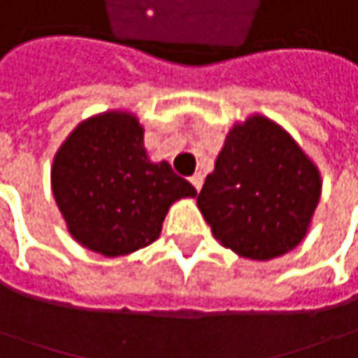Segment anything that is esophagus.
<instances>
[{
	"instance_id": "1",
	"label": "esophagus",
	"mask_w": 358,
	"mask_h": 358,
	"mask_svg": "<svg viewBox=\"0 0 358 358\" xmlns=\"http://www.w3.org/2000/svg\"><path fill=\"white\" fill-rule=\"evenodd\" d=\"M190 184H192L196 190H201V186H203V174H201V172L192 174V176H190Z\"/></svg>"
}]
</instances>
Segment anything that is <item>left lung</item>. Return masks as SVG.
Wrapping results in <instances>:
<instances>
[{"instance_id": "obj_1", "label": "left lung", "mask_w": 358, "mask_h": 358, "mask_svg": "<svg viewBox=\"0 0 358 358\" xmlns=\"http://www.w3.org/2000/svg\"><path fill=\"white\" fill-rule=\"evenodd\" d=\"M320 194L306 151L275 120L252 114L227 133L196 205L223 248L273 260L301 244Z\"/></svg>"}]
</instances>
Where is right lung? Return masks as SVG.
I'll return each mask as SVG.
<instances>
[{"mask_svg":"<svg viewBox=\"0 0 358 358\" xmlns=\"http://www.w3.org/2000/svg\"><path fill=\"white\" fill-rule=\"evenodd\" d=\"M50 186L71 238L108 258L155 242L170 207L196 196L168 162L149 159L143 127L127 110L80 122L55 153Z\"/></svg>","mask_w":358,"mask_h":358,"instance_id":"obj_1","label":"right lung"}]
</instances>
